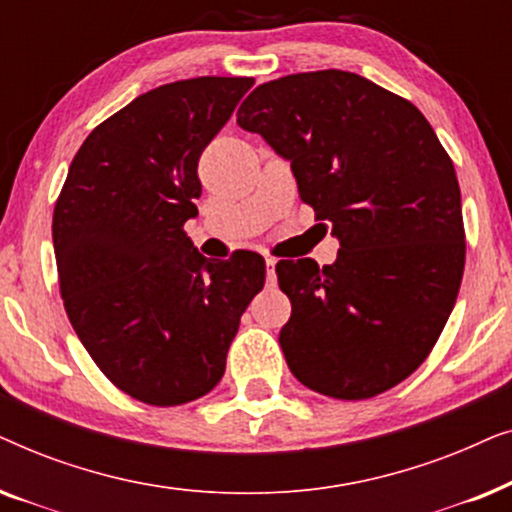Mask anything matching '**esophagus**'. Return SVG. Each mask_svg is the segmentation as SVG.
<instances>
[{
	"label": "esophagus",
	"mask_w": 512,
	"mask_h": 512,
	"mask_svg": "<svg viewBox=\"0 0 512 512\" xmlns=\"http://www.w3.org/2000/svg\"><path fill=\"white\" fill-rule=\"evenodd\" d=\"M265 265H268V284H275V265H277V258L268 256V258H265Z\"/></svg>",
	"instance_id": "34e87169"
}]
</instances>
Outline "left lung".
I'll use <instances>...</instances> for the list:
<instances>
[{
	"instance_id": "left-lung-1",
	"label": "left lung",
	"mask_w": 512,
	"mask_h": 512,
	"mask_svg": "<svg viewBox=\"0 0 512 512\" xmlns=\"http://www.w3.org/2000/svg\"><path fill=\"white\" fill-rule=\"evenodd\" d=\"M237 125L289 160L340 242L333 265L275 268L291 300L279 331L289 370L342 401L396 387L436 345L464 275L459 181L436 132L412 102L340 69L263 83Z\"/></svg>"
}]
</instances>
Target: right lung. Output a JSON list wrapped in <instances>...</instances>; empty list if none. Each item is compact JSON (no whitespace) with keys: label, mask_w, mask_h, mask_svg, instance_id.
<instances>
[{"label":"right lung","mask_w":512,"mask_h":512,"mask_svg":"<svg viewBox=\"0 0 512 512\" xmlns=\"http://www.w3.org/2000/svg\"><path fill=\"white\" fill-rule=\"evenodd\" d=\"M251 86L198 76L135 97L86 137L55 202L67 317L97 368L142 403L209 394L265 284L256 251L205 258L184 233L198 216L200 153Z\"/></svg>","instance_id":"right-lung-1"}]
</instances>
